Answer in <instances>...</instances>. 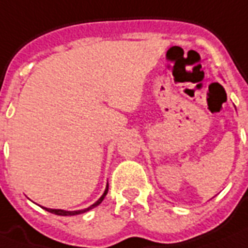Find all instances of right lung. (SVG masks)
<instances>
[{"label":"right lung","mask_w":248,"mask_h":248,"mask_svg":"<svg viewBox=\"0 0 248 248\" xmlns=\"http://www.w3.org/2000/svg\"><path fill=\"white\" fill-rule=\"evenodd\" d=\"M108 184L106 186V188H105L104 195L101 196L100 199L97 200L96 202L93 203V205H91L90 207H87V209H84V210H77V211H66V210H61V209H47V207H43V209L47 210V211H49V213L56 214V215H61V217H73V215H79V214L87 213V211H90V210L94 209L96 206L100 205V203L104 201L105 197H106V195H108Z\"/></svg>","instance_id":"obj_1"}]
</instances>
